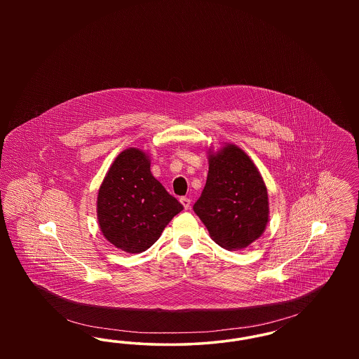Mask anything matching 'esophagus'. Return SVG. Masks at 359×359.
<instances>
[{
    "label": "esophagus",
    "instance_id": "esophagus-1",
    "mask_svg": "<svg viewBox=\"0 0 359 359\" xmlns=\"http://www.w3.org/2000/svg\"><path fill=\"white\" fill-rule=\"evenodd\" d=\"M180 203L183 205V207L188 210L189 207H191V201H189V198H186V196H183V198H180Z\"/></svg>",
    "mask_w": 359,
    "mask_h": 359
}]
</instances>
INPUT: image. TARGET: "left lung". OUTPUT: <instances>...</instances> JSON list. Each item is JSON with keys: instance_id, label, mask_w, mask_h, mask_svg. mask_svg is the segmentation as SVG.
<instances>
[{"instance_id": "8db88e82", "label": "left lung", "mask_w": 359, "mask_h": 359, "mask_svg": "<svg viewBox=\"0 0 359 359\" xmlns=\"http://www.w3.org/2000/svg\"><path fill=\"white\" fill-rule=\"evenodd\" d=\"M194 211L210 237L227 250H239L264 233L269 202L265 183L249 156L236 145L210 156L203 192Z\"/></svg>"}]
</instances>
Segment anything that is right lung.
Masks as SVG:
<instances>
[{"label": "right lung", "mask_w": 359, "mask_h": 359, "mask_svg": "<svg viewBox=\"0 0 359 359\" xmlns=\"http://www.w3.org/2000/svg\"><path fill=\"white\" fill-rule=\"evenodd\" d=\"M97 210L104 238L123 252L141 253L183 205L154 179L145 154L130 148L118 154L107 172Z\"/></svg>", "instance_id": "right-lung-1"}]
</instances>
